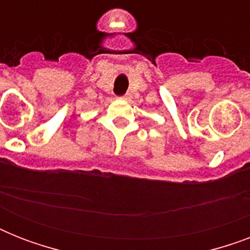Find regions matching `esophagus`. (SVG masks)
I'll list each match as a JSON object with an SVG mask.
<instances>
[{
    "label": "esophagus",
    "mask_w": 250,
    "mask_h": 250,
    "mask_svg": "<svg viewBox=\"0 0 250 250\" xmlns=\"http://www.w3.org/2000/svg\"><path fill=\"white\" fill-rule=\"evenodd\" d=\"M121 100H127V96H122V97H119Z\"/></svg>",
    "instance_id": "34e87169"
}]
</instances>
